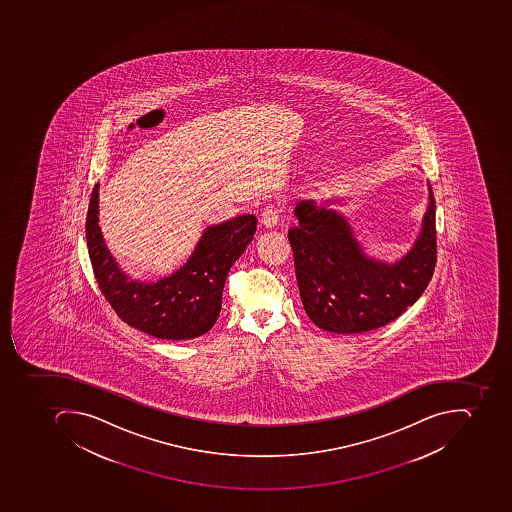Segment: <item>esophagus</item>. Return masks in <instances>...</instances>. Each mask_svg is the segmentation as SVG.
Wrapping results in <instances>:
<instances>
[{"label": "esophagus", "instance_id": "1", "mask_svg": "<svg viewBox=\"0 0 512 512\" xmlns=\"http://www.w3.org/2000/svg\"><path fill=\"white\" fill-rule=\"evenodd\" d=\"M260 222L265 229H274L277 222H279V210H277L276 207L269 205V207H266L265 210H263V213H261Z\"/></svg>", "mask_w": 512, "mask_h": 512}]
</instances>
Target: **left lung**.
<instances>
[{
	"label": "left lung",
	"mask_w": 512,
	"mask_h": 512,
	"mask_svg": "<svg viewBox=\"0 0 512 512\" xmlns=\"http://www.w3.org/2000/svg\"><path fill=\"white\" fill-rule=\"evenodd\" d=\"M429 203L420 233L395 263L370 257L345 214L302 200L294 208L298 225L288 232L305 313L319 329L362 334L392 323L418 301L435 268V200Z\"/></svg>",
	"instance_id": "1"
}]
</instances>
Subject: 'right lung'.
<instances>
[{"instance_id":"1","label":"right lung","mask_w":512,"mask_h":512,"mask_svg":"<svg viewBox=\"0 0 512 512\" xmlns=\"http://www.w3.org/2000/svg\"><path fill=\"white\" fill-rule=\"evenodd\" d=\"M98 191L97 183L87 210V249L98 287L114 312L128 326L161 340H191L207 334L221 313L227 274L254 240V214L210 225L177 271L155 282H142L120 269L103 240Z\"/></svg>"}]
</instances>
